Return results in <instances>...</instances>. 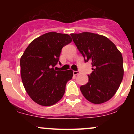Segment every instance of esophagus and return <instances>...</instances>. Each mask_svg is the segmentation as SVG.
<instances>
[{"label": "esophagus", "mask_w": 134, "mask_h": 134, "mask_svg": "<svg viewBox=\"0 0 134 134\" xmlns=\"http://www.w3.org/2000/svg\"><path fill=\"white\" fill-rule=\"evenodd\" d=\"M73 74H74V76H76V75L79 74V71H75V70H74Z\"/></svg>", "instance_id": "obj_1"}]
</instances>
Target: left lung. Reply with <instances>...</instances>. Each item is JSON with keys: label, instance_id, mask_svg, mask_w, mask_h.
<instances>
[{"label": "left lung", "instance_id": "left-lung-1", "mask_svg": "<svg viewBox=\"0 0 134 134\" xmlns=\"http://www.w3.org/2000/svg\"><path fill=\"white\" fill-rule=\"evenodd\" d=\"M70 36L85 62H92L93 72L88 75V82L80 87L81 93L92 103L107 102L117 91L124 77L121 52L103 35L83 32Z\"/></svg>", "mask_w": 134, "mask_h": 134}]
</instances>
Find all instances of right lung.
<instances>
[{
    "label": "right lung",
    "mask_w": 134,
    "mask_h": 134,
    "mask_svg": "<svg viewBox=\"0 0 134 134\" xmlns=\"http://www.w3.org/2000/svg\"><path fill=\"white\" fill-rule=\"evenodd\" d=\"M72 40L67 34L49 32L32 41L21 56L23 86L32 100L40 105H53L64 96L73 71L55 70L53 67L60 64L61 50Z\"/></svg>",
    "instance_id": "1"
}]
</instances>
